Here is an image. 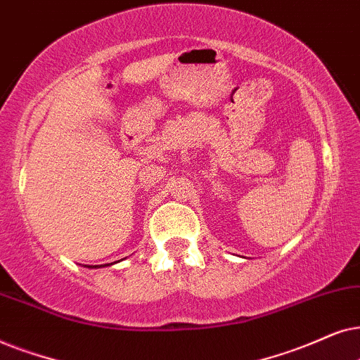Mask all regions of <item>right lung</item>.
<instances>
[{"label":"right lung","mask_w":360,"mask_h":360,"mask_svg":"<svg viewBox=\"0 0 360 360\" xmlns=\"http://www.w3.org/2000/svg\"><path fill=\"white\" fill-rule=\"evenodd\" d=\"M107 265H108V263H107ZM97 266H98V265H94V266L89 265V268H97ZM100 266H102V265H100ZM103 266H105V265H103Z\"/></svg>","instance_id":"add662e5"}]
</instances>
